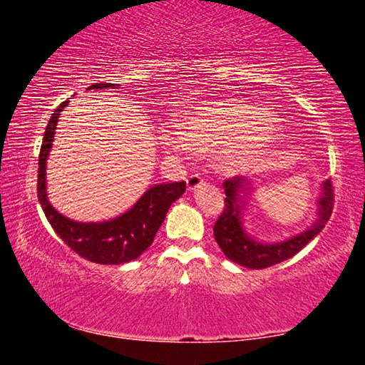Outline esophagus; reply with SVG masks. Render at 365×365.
<instances>
[{
	"mask_svg": "<svg viewBox=\"0 0 365 365\" xmlns=\"http://www.w3.org/2000/svg\"><path fill=\"white\" fill-rule=\"evenodd\" d=\"M202 180H205V178H202L200 174H191V175L187 178V187H188V190L193 191V190H196V188H200L201 185H202Z\"/></svg>",
	"mask_w": 365,
	"mask_h": 365,
	"instance_id": "1",
	"label": "esophagus"
}]
</instances>
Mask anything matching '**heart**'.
<instances>
[{
	"label": "heart",
	"mask_w": 365,
	"mask_h": 365,
	"mask_svg": "<svg viewBox=\"0 0 365 365\" xmlns=\"http://www.w3.org/2000/svg\"><path fill=\"white\" fill-rule=\"evenodd\" d=\"M279 138L274 115L240 98H227L190 110L163 132L160 143L170 154L188 150L214 154L215 165L227 175L257 170L269 159Z\"/></svg>",
	"instance_id": "1"
}]
</instances>
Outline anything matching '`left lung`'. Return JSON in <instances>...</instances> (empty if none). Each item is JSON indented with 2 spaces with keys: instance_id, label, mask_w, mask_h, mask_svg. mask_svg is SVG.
I'll return each instance as SVG.
<instances>
[{
  "instance_id": "8db88e82",
  "label": "left lung",
  "mask_w": 365,
  "mask_h": 365,
  "mask_svg": "<svg viewBox=\"0 0 365 365\" xmlns=\"http://www.w3.org/2000/svg\"><path fill=\"white\" fill-rule=\"evenodd\" d=\"M225 188V206L224 212L219 215L217 222L214 224V238L224 255L230 261L237 262L248 269H265L270 265L287 261L304 248L314 237L322 232L335 205V195H333L331 180H325L322 185V196L319 200V219L296 237L285 240V242L264 245L255 242L245 233L242 224V195L246 191L245 178L232 177L224 182Z\"/></svg>"
}]
</instances>
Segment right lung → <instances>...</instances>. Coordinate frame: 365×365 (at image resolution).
<instances>
[{"mask_svg": "<svg viewBox=\"0 0 365 365\" xmlns=\"http://www.w3.org/2000/svg\"><path fill=\"white\" fill-rule=\"evenodd\" d=\"M95 88H115L114 83H96L88 86V90ZM67 103H61L58 109L49 119L45 137L40 148L38 156V201L43 212L58 237L77 252L80 257L96 264H123L133 261L150 248L154 237L159 230L160 224L165 219L172 202L178 200L185 193V182L175 183H160L154 185L146 193L135 202L132 209L125 214L119 215L113 220L106 222H76L64 217L56 209L49 205L46 196V159L49 150H51L54 130L59 113Z\"/></svg>", "mask_w": 365, "mask_h": 365, "instance_id": "right-lung-1", "label": "right lung"}]
</instances>
